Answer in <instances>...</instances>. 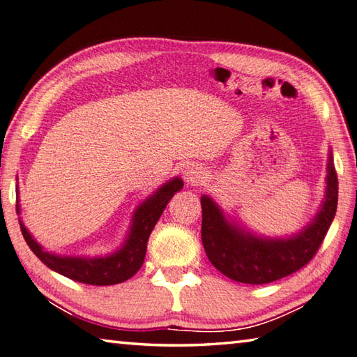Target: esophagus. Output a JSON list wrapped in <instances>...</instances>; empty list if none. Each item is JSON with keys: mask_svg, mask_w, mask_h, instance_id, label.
<instances>
[{"mask_svg": "<svg viewBox=\"0 0 357 357\" xmlns=\"http://www.w3.org/2000/svg\"><path fill=\"white\" fill-rule=\"evenodd\" d=\"M184 181L189 184H199V181L204 178V172L198 165H189L184 170Z\"/></svg>", "mask_w": 357, "mask_h": 357, "instance_id": "obj_1", "label": "esophagus"}]
</instances>
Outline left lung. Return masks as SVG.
Wrapping results in <instances>:
<instances>
[{"label": "left lung", "instance_id": "left-lung-1", "mask_svg": "<svg viewBox=\"0 0 357 357\" xmlns=\"http://www.w3.org/2000/svg\"><path fill=\"white\" fill-rule=\"evenodd\" d=\"M339 197V183L328 154L325 198L315 217L289 237L259 236L222 211L209 195L201 197V241L213 267L229 280L243 284H268L303 268L315 256L331 226Z\"/></svg>", "mask_w": 357, "mask_h": 357}]
</instances>
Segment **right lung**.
Listing matches in <instances>:
<instances>
[{"instance_id": "1", "label": "right lung", "mask_w": 357, "mask_h": 357, "mask_svg": "<svg viewBox=\"0 0 357 357\" xmlns=\"http://www.w3.org/2000/svg\"><path fill=\"white\" fill-rule=\"evenodd\" d=\"M183 187V179L178 176L172 178L165 184H162L158 190H154L146 199L142 201L132 212L131 226H129L128 234L120 248L106 256H63L47 251L31 236L23 220L18 218V222H20L22 234L26 243L48 268L82 284L112 286V284H120L129 280L140 270L142 264L145 261L148 237L156 226L168 201ZM17 213L18 215L22 213L20 203H18V185Z\"/></svg>"}]
</instances>
